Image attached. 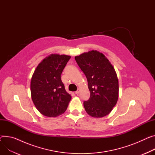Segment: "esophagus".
Listing matches in <instances>:
<instances>
[{"instance_id":"esophagus-1","label":"esophagus","mask_w":155,"mask_h":155,"mask_svg":"<svg viewBox=\"0 0 155 155\" xmlns=\"http://www.w3.org/2000/svg\"><path fill=\"white\" fill-rule=\"evenodd\" d=\"M79 92H80V89H78L75 92V94H78L79 93Z\"/></svg>"}]
</instances>
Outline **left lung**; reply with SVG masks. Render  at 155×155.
<instances>
[{
	"label": "left lung",
	"mask_w": 155,
	"mask_h": 155,
	"mask_svg": "<svg viewBox=\"0 0 155 155\" xmlns=\"http://www.w3.org/2000/svg\"><path fill=\"white\" fill-rule=\"evenodd\" d=\"M75 59L88 82L90 97L84 102L86 112L94 118L107 115L118 99V80L114 66L97 50L76 56Z\"/></svg>",
	"instance_id": "left-lung-1"
}]
</instances>
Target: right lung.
I'll list each match as a JSON object with an SVG mask.
<instances>
[{
	"label": "right lung",
	"mask_w": 155,
	"mask_h": 155,
	"mask_svg": "<svg viewBox=\"0 0 155 155\" xmlns=\"http://www.w3.org/2000/svg\"><path fill=\"white\" fill-rule=\"evenodd\" d=\"M70 58L68 55L51 54L43 59L33 74L31 99L37 110L46 117H56L63 114L71 99L61 79Z\"/></svg>",
	"instance_id": "add662e5"
}]
</instances>
